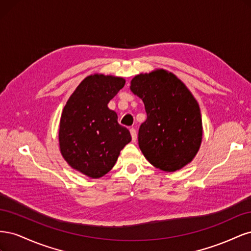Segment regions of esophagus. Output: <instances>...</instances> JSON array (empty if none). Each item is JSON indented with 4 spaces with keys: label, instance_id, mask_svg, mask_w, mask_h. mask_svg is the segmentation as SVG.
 Masks as SVG:
<instances>
[{
    "label": "esophagus",
    "instance_id": "obj_1",
    "mask_svg": "<svg viewBox=\"0 0 251 251\" xmlns=\"http://www.w3.org/2000/svg\"><path fill=\"white\" fill-rule=\"evenodd\" d=\"M130 132H131V136H132V140L135 142L136 140H137V132H136V128L131 127Z\"/></svg>",
    "mask_w": 251,
    "mask_h": 251
}]
</instances>
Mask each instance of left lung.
I'll use <instances>...</instances> for the list:
<instances>
[{
	"instance_id": "left-lung-1",
	"label": "left lung",
	"mask_w": 251,
	"mask_h": 251,
	"mask_svg": "<svg viewBox=\"0 0 251 251\" xmlns=\"http://www.w3.org/2000/svg\"><path fill=\"white\" fill-rule=\"evenodd\" d=\"M130 89L141 98L148 115L138 133L147 160L169 173L192 162L200 149L203 128L199 104L191 91L163 69L136 75Z\"/></svg>"
}]
</instances>
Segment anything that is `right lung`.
<instances>
[{"instance_id":"add662e5","label":"right lung","mask_w":251,"mask_h":251,"mask_svg":"<svg viewBox=\"0 0 251 251\" xmlns=\"http://www.w3.org/2000/svg\"><path fill=\"white\" fill-rule=\"evenodd\" d=\"M126 80L93 74L83 79L68 100L59 123V149L72 169L100 178L116 163L120 151L132 140L108 103Z\"/></svg>"}]
</instances>
